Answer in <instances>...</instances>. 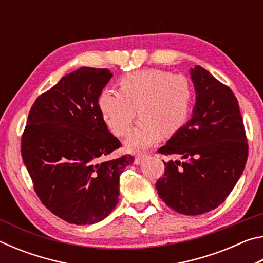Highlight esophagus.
Listing matches in <instances>:
<instances>
[{
	"mask_svg": "<svg viewBox=\"0 0 263 263\" xmlns=\"http://www.w3.org/2000/svg\"><path fill=\"white\" fill-rule=\"evenodd\" d=\"M146 158H147V155H137L135 158V164H137V166L138 164H141Z\"/></svg>",
	"mask_w": 263,
	"mask_h": 263,
	"instance_id": "34e87169",
	"label": "esophagus"
}]
</instances>
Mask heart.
<instances>
[{
	"instance_id": "1",
	"label": "heart",
	"mask_w": 263,
	"mask_h": 263,
	"mask_svg": "<svg viewBox=\"0 0 263 263\" xmlns=\"http://www.w3.org/2000/svg\"><path fill=\"white\" fill-rule=\"evenodd\" d=\"M118 84L119 91L103 89L97 105L104 122L118 136L130 128L137 109L139 122L124 140V147L130 152L148 149L163 133L173 135L188 119L191 89L182 75L141 69L124 75Z\"/></svg>"
}]
</instances>
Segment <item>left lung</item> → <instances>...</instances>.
Instances as JSON below:
<instances>
[{"label":"left lung","instance_id":"1","mask_svg":"<svg viewBox=\"0 0 263 263\" xmlns=\"http://www.w3.org/2000/svg\"><path fill=\"white\" fill-rule=\"evenodd\" d=\"M195 88L190 121L159 148L182 160L163 162L157 190L169 208L203 215L225 201L241 176L248 146L237 97L201 66L189 69Z\"/></svg>","mask_w":263,"mask_h":263}]
</instances>
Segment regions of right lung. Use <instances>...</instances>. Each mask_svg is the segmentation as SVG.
I'll use <instances>...</instances> for the list:
<instances>
[{
    "label": "right lung",
    "mask_w": 263,
    "mask_h": 263,
    "mask_svg": "<svg viewBox=\"0 0 263 263\" xmlns=\"http://www.w3.org/2000/svg\"><path fill=\"white\" fill-rule=\"evenodd\" d=\"M112 73L81 67L34 101L22 137V158L42 203L75 225L103 220L118 203L119 176L133 158L105 160L121 146L97 100Z\"/></svg>",
    "instance_id": "1"
}]
</instances>
